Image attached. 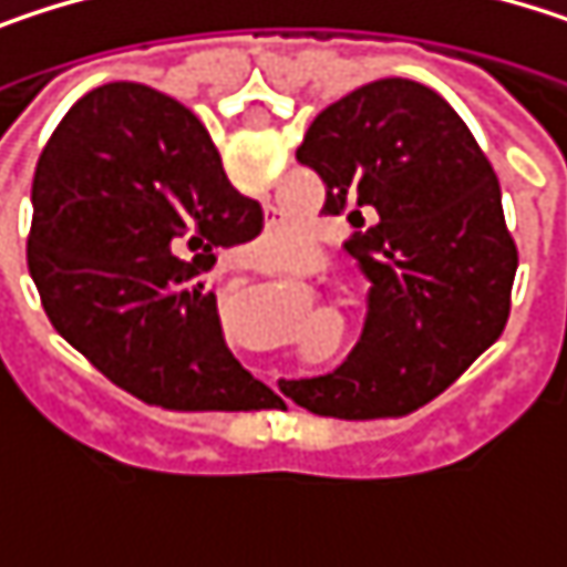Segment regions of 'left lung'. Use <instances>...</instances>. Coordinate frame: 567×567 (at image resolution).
Instances as JSON below:
<instances>
[{
    "label": "left lung",
    "mask_w": 567,
    "mask_h": 567,
    "mask_svg": "<svg viewBox=\"0 0 567 567\" xmlns=\"http://www.w3.org/2000/svg\"><path fill=\"white\" fill-rule=\"evenodd\" d=\"M298 164L324 183L328 216L371 282L351 358L279 381L318 416H403L440 396L506 328L518 252L503 189L463 117L426 84L381 78L328 104Z\"/></svg>",
    "instance_id": "1"
}]
</instances>
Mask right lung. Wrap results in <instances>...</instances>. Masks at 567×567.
Segmentation results:
<instances>
[{"mask_svg": "<svg viewBox=\"0 0 567 567\" xmlns=\"http://www.w3.org/2000/svg\"><path fill=\"white\" fill-rule=\"evenodd\" d=\"M193 111L111 81L61 117L32 179L29 272L55 331L111 384L164 410H272L226 348L203 279L259 236Z\"/></svg>", "mask_w": 567, "mask_h": 567, "instance_id": "1", "label": "right lung"}]
</instances>
